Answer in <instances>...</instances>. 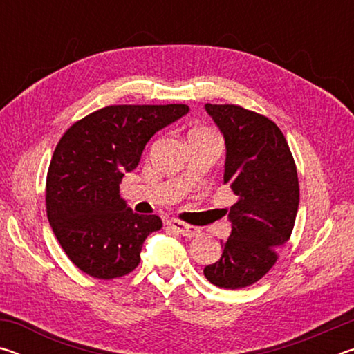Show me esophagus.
Listing matches in <instances>:
<instances>
[{
    "instance_id": "obj_1",
    "label": "esophagus",
    "mask_w": 354,
    "mask_h": 354,
    "mask_svg": "<svg viewBox=\"0 0 354 354\" xmlns=\"http://www.w3.org/2000/svg\"><path fill=\"white\" fill-rule=\"evenodd\" d=\"M170 226L173 227V230H176L179 234H183L184 237H195L200 234L198 227L187 225V223H184V221H179V220H170Z\"/></svg>"
}]
</instances>
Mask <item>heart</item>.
<instances>
[{
	"label": "heart",
	"mask_w": 354,
	"mask_h": 354,
	"mask_svg": "<svg viewBox=\"0 0 354 354\" xmlns=\"http://www.w3.org/2000/svg\"><path fill=\"white\" fill-rule=\"evenodd\" d=\"M196 129H201V128H196Z\"/></svg>",
	"instance_id": "heart-1"
}]
</instances>
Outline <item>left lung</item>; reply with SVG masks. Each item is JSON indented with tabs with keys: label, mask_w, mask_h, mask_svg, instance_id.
I'll return each mask as SVG.
<instances>
[{
	"label": "left lung",
	"mask_w": 354,
	"mask_h": 354,
	"mask_svg": "<svg viewBox=\"0 0 354 354\" xmlns=\"http://www.w3.org/2000/svg\"><path fill=\"white\" fill-rule=\"evenodd\" d=\"M206 111L223 133V184L237 203L230 209L231 236L220 259L205 267V277L221 289H242L270 272L278 247L290 239L299 203L297 165L268 117L237 104L207 103Z\"/></svg>",
	"instance_id": "left-lung-1"
}]
</instances>
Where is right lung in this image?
Returning a JSON list of instances; mask_svg holds the SVG:
<instances>
[{"mask_svg": "<svg viewBox=\"0 0 354 354\" xmlns=\"http://www.w3.org/2000/svg\"><path fill=\"white\" fill-rule=\"evenodd\" d=\"M189 112L185 104H113L77 120L53 153L46 175V215L70 261L97 279L124 277L140 262L158 215L133 212L120 198L148 140Z\"/></svg>", "mask_w": 354, "mask_h": 354, "instance_id": "obj_1", "label": "right lung"}]
</instances>
